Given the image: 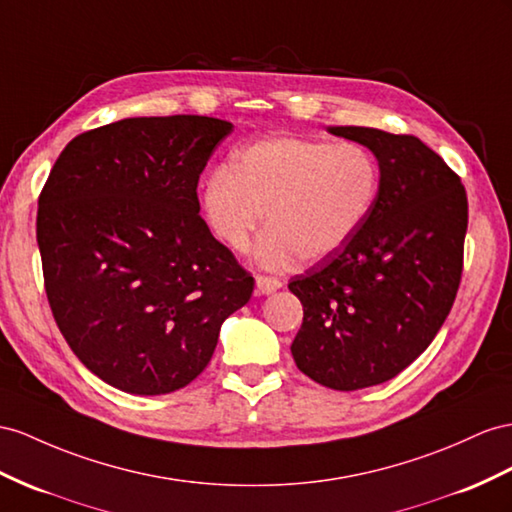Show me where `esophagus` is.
Returning a JSON list of instances; mask_svg holds the SVG:
<instances>
[{"label":"esophagus","mask_w":512,"mask_h":512,"mask_svg":"<svg viewBox=\"0 0 512 512\" xmlns=\"http://www.w3.org/2000/svg\"><path fill=\"white\" fill-rule=\"evenodd\" d=\"M257 292L259 294H274L281 287V281L274 279V277H257Z\"/></svg>","instance_id":"1"}]
</instances>
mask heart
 <instances>
[{
  "mask_svg": "<svg viewBox=\"0 0 512 512\" xmlns=\"http://www.w3.org/2000/svg\"><path fill=\"white\" fill-rule=\"evenodd\" d=\"M378 190V164L359 144L279 136L248 144L229 166L212 170L201 209L233 251H244L266 214L270 229L255 257L283 268L296 255L316 264L342 251L370 216Z\"/></svg>",
  "mask_w": 512,
  "mask_h": 512,
  "instance_id": "heart-1",
  "label": "heart"
}]
</instances>
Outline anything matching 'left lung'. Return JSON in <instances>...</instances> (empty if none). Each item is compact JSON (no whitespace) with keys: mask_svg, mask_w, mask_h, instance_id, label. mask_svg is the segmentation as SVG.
I'll use <instances>...</instances> for the list:
<instances>
[{"mask_svg":"<svg viewBox=\"0 0 512 512\" xmlns=\"http://www.w3.org/2000/svg\"><path fill=\"white\" fill-rule=\"evenodd\" d=\"M326 131L372 151L381 190L355 238L290 281L305 311L292 357L311 381L355 391L398 376L448 318L463 272L467 194L415 136Z\"/></svg>","mask_w":512,"mask_h":512,"instance_id":"8db88e82","label":"left lung"}]
</instances>
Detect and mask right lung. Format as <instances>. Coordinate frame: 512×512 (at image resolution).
Wrapping results in <instances>:
<instances>
[{
  "mask_svg": "<svg viewBox=\"0 0 512 512\" xmlns=\"http://www.w3.org/2000/svg\"><path fill=\"white\" fill-rule=\"evenodd\" d=\"M233 125L140 116L73 138L38 199L36 240L60 333L125 393L192 383L220 326L248 303L246 274L205 220L196 186Z\"/></svg>",
  "mask_w": 512,
  "mask_h": 512,
  "instance_id": "add662e5",
  "label": "right lung"
}]
</instances>
